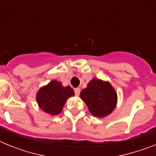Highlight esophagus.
<instances>
[{"label":"esophagus","instance_id":"esophagus-1","mask_svg":"<svg viewBox=\"0 0 156 156\" xmlns=\"http://www.w3.org/2000/svg\"><path fill=\"white\" fill-rule=\"evenodd\" d=\"M74 91H75V94L76 95V96H78V95L80 94V88H76L75 90H74Z\"/></svg>","mask_w":156,"mask_h":156}]
</instances>
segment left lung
<instances>
[{
    "label": "left lung",
    "instance_id": "8db88e82",
    "mask_svg": "<svg viewBox=\"0 0 156 156\" xmlns=\"http://www.w3.org/2000/svg\"><path fill=\"white\" fill-rule=\"evenodd\" d=\"M80 98L94 116L105 117L115 108L117 94L110 83L94 78L88 83L87 88L80 92Z\"/></svg>",
    "mask_w": 156,
    "mask_h": 156
}]
</instances>
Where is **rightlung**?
<instances>
[{"label":"right lung","instance_id":"1","mask_svg":"<svg viewBox=\"0 0 156 156\" xmlns=\"http://www.w3.org/2000/svg\"><path fill=\"white\" fill-rule=\"evenodd\" d=\"M74 95L73 89L69 86L62 87V83L52 80L38 90L37 101L44 112L50 115H58L67 99Z\"/></svg>","mask_w":156,"mask_h":156}]
</instances>
